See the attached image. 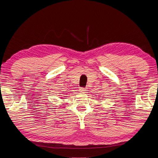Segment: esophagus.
Instances as JSON below:
<instances>
[{"label":"esophagus","mask_w":158,"mask_h":158,"mask_svg":"<svg viewBox=\"0 0 158 158\" xmlns=\"http://www.w3.org/2000/svg\"><path fill=\"white\" fill-rule=\"evenodd\" d=\"M79 92H82V93H86V92H87V89H86V88H80Z\"/></svg>","instance_id":"1"}]
</instances>
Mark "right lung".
<instances>
[{
    "instance_id": "right-lung-1",
    "label": "right lung",
    "mask_w": 158,
    "mask_h": 158,
    "mask_svg": "<svg viewBox=\"0 0 158 158\" xmlns=\"http://www.w3.org/2000/svg\"><path fill=\"white\" fill-rule=\"evenodd\" d=\"M61 98H62V97H61ZM62 99H63V98H62Z\"/></svg>"
}]
</instances>
